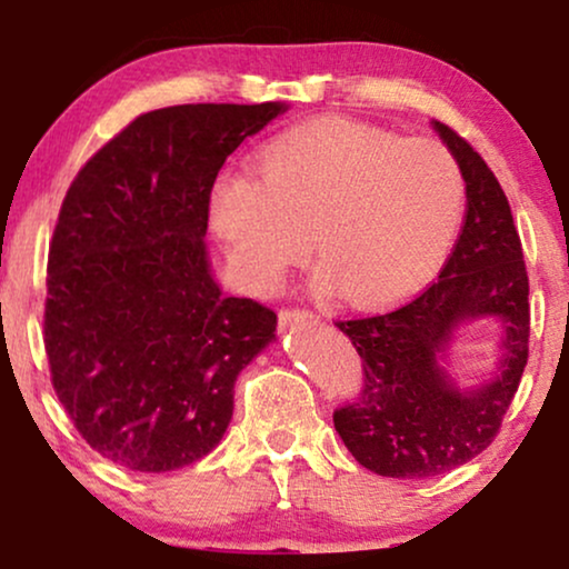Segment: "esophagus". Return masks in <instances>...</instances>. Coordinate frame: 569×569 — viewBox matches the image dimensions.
<instances>
[{
  "mask_svg": "<svg viewBox=\"0 0 569 569\" xmlns=\"http://www.w3.org/2000/svg\"><path fill=\"white\" fill-rule=\"evenodd\" d=\"M279 321H282V326H292L298 321L313 323V321H318V316H313L306 308H287V310H282V313H279Z\"/></svg>",
  "mask_w": 569,
  "mask_h": 569,
  "instance_id": "obj_1",
  "label": "esophagus"
}]
</instances>
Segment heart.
<instances>
[{"label": "heart", "mask_w": 569, "mask_h": 569, "mask_svg": "<svg viewBox=\"0 0 569 569\" xmlns=\"http://www.w3.org/2000/svg\"><path fill=\"white\" fill-rule=\"evenodd\" d=\"M261 176L212 189L214 232L256 292L282 284L313 248L341 298L380 306L438 274L466 209L461 162L435 139L345 119L302 123L261 150Z\"/></svg>", "instance_id": "heart-1"}]
</instances>
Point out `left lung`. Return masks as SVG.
<instances>
[{
	"mask_svg": "<svg viewBox=\"0 0 569 569\" xmlns=\"http://www.w3.org/2000/svg\"><path fill=\"white\" fill-rule=\"evenodd\" d=\"M435 129L466 178L453 251L417 298L337 321L362 360V386L333 411V427L365 469L396 479L440 477L489 448L520 386L531 337L528 271L508 197L458 131L440 121ZM477 315L506 321V360L492 385L461 395L437 360L455 326Z\"/></svg>",
	"mask_w": 569,
	"mask_h": 569,
	"instance_id": "left-lung-1",
	"label": "left lung"
}]
</instances>
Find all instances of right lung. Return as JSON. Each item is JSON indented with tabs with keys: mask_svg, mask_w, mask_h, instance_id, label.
Masks as SVG:
<instances>
[{
	"mask_svg": "<svg viewBox=\"0 0 569 569\" xmlns=\"http://www.w3.org/2000/svg\"><path fill=\"white\" fill-rule=\"evenodd\" d=\"M282 103H189L137 116L80 168L46 269L43 345L61 407L129 471L204 458L232 417L240 370L277 313L209 274L214 178Z\"/></svg>",
	"mask_w": 569,
	"mask_h": 569,
	"instance_id": "add662e5",
	"label": "right lung"
}]
</instances>
